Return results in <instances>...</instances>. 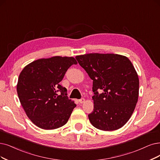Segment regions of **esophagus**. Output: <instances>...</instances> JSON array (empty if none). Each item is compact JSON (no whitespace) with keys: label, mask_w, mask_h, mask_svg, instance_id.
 Returning a JSON list of instances; mask_svg holds the SVG:
<instances>
[{"label":"esophagus","mask_w":160,"mask_h":160,"mask_svg":"<svg viewBox=\"0 0 160 160\" xmlns=\"http://www.w3.org/2000/svg\"><path fill=\"white\" fill-rule=\"evenodd\" d=\"M84 102H85V99L84 98H81L80 99H79L80 103H83Z\"/></svg>","instance_id":"1"}]
</instances>
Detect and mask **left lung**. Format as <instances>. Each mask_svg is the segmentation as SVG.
I'll return each instance as SVG.
<instances>
[{"label":"left lung","mask_w":160,"mask_h":160,"mask_svg":"<svg viewBox=\"0 0 160 160\" xmlns=\"http://www.w3.org/2000/svg\"><path fill=\"white\" fill-rule=\"evenodd\" d=\"M76 59L93 80V111L88 115L92 125L107 131L123 127L138 98V76L131 61L111 53H89Z\"/></svg>","instance_id":"obj_1"}]
</instances>
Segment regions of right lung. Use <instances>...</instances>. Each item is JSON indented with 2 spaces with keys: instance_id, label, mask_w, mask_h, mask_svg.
Returning <instances> with one entry per match:
<instances>
[{
  "instance_id": "add662e5",
  "label": "right lung",
  "mask_w": 160,
  "mask_h": 160,
  "mask_svg": "<svg viewBox=\"0 0 160 160\" xmlns=\"http://www.w3.org/2000/svg\"><path fill=\"white\" fill-rule=\"evenodd\" d=\"M73 57H53L35 61L22 70L17 84L21 105L37 127L52 130L66 124L76 105L60 84Z\"/></svg>"
}]
</instances>
